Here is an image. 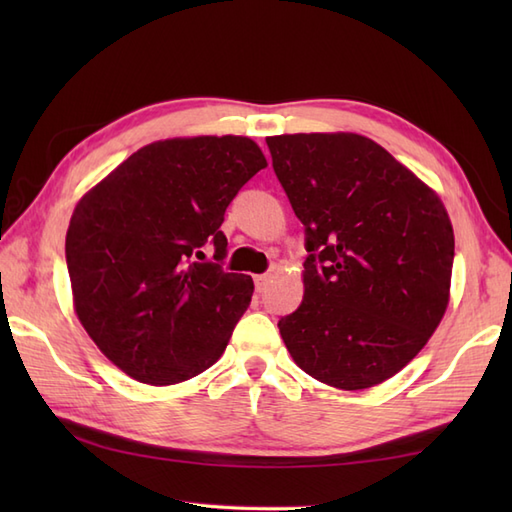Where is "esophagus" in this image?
<instances>
[{"instance_id":"esophagus-1","label":"esophagus","mask_w":512,"mask_h":512,"mask_svg":"<svg viewBox=\"0 0 512 512\" xmlns=\"http://www.w3.org/2000/svg\"><path fill=\"white\" fill-rule=\"evenodd\" d=\"M268 284H270V277H268V275H257V277H255V288H257V292H264V290L268 288Z\"/></svg>"}]
</instances>
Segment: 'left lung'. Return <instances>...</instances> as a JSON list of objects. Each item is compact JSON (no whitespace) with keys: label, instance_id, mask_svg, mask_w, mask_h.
Here are the masks:
<instances>
[{"label":"left lung","instance_id":"1","mask_svg":"<svg viewBox=\"0 0 512 512\" xmlns=\"http://www.w3.org/2000/svg\"><path fill=\"white\" fill-rule=\"evenodd\" d=\"M306 226L301 306L279 321L303 372L343 391L385 383L436 332L451 297L453 226L440 195L372 138H266Z\"/></svg>","mask_w":512,"mask_h":512}]
</instances>
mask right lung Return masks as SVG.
<instances>
[{
  "instance_id": "add662e5",
  "label": "right lung",
  "mask_w": 512,
  "mask_h": 512,
  "mask_svg": "<svg viewBox=\"0 0 512 512\" xmlns=\"http://www.w3.org/2000/svg\"><path fill=\"white\" fill-rule=\"evenodd\" d=\"M266 165L248 136L156 140L74 206L65 235L74 312L138 383H184L224 354L255 286L222 270L220 226ZM204 245L214 246L215 263L197 262Z\"/></svg>"
}]
</instances>
